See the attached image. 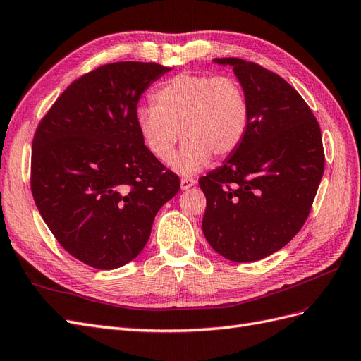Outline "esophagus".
Segmentation results:
<instances>
[{
    "instance_id": "1",
    "label": "esophagus",
    "mask_w": 361,
    "mask_h": 361,
    "mask_svg": "<svg viewBox=\"0 0 361 361\" xmlns=\"http://www.w3.org/2000/svg\"><path fill=\"white\" fill-rule=\"evenodd\" d=\"M195 185V179H192V178H183V179H180V190H190L191 187H194Z\"/></svg>"
}]
</instances>
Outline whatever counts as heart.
Listing matches in <instances>:
<instances>
[{
    "mask_svg": "<svg viewBox=\"0 0 361 361\" xmlns=\"http://www.w3.org/2000/svg\"><path fill=\"white\" fill-rule=\"evenodd\" d=\"M152 101L155 106L137 108L138 133L162 162L171 159L182 134L187 143L171 161L179 174L199 173L212 155L235 154L248 133V96L233 76L179 73L158 87Z\"/></svg>",
    "mask_w": 361,
    "mask_h": 361,
    "instance_id": "obj_1",
    "label": "heart"
}]
</instances>
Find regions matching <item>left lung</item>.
<instances>
[{
  "label": "left lung",
  "mask_w": 361,
  "mask_h": 361,
  "mask_svg": "<svg viewBox=\"0 0 361 361\" xmlns=\"http://www.w3.org/2000/svg\"><path fill=\"white\" fill-rule=\"evenodd\" d=\"M233 68L250 102L243 145L199 179L206 195L202 228L218 255L255 262L285 247L307 220L324 174L318 120L290 84L256 63Z\"/></svg>",
  "instance_id": "8db88e82"
}]
</instances>
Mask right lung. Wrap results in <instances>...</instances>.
Segmentation results:
<instances>
[{"mask_svg": "<svg viewBox=\"0 0 361 361\" xmlns=\"http://www.w3.org/2000/svg\"><path fill=\"white\" fill-rule=\"evenodd\" d=\"M171 68L104 64L73 81L32 140L31 192L52 235L96 269L135 259L179 178L150 154L135 123L147 87Z\"/></svg>", "mask_w": 361, "mask_h": 361, "instance_id": "obj_1", "label": "right lung"}]
</instances>
